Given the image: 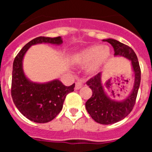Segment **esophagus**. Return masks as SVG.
I'll return each instance as SVG.
<instances>
[{"mask_svg":"<svg viewBox=\"0 0 152 152\" xmlns=\"http://www.w3.org/2000/svg\"><path fill=\"white\" fill-rule=\"evenodd\" d=\"M84 85V80H79L76 82V84H75V90H79L80 88H81Z\"/></svg>","mask_w":152,"mask_h":152,"instance_id":"34e87169","label":"esophagus"}]
</instances>
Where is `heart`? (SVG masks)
<instances>
[{"label":"heart","mask_w":152,"mask_h":152,"mask_svg":"<svg viewBox=\"0 0 152 152\" xmlns=\"http://www.w3.org/2000/svg\"><path fill=\"white\" fill-rule=\"evenodd\" d=\"M110 50L107 45H91L75 55L74 61L79 65H88V71L95 72L108 59Z\"/></svg>","instance_id":"1"}]
</instances>
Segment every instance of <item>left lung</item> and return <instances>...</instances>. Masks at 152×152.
I'll return each instance as SVG.
<instances>
[{
    "label": "left lung",
    "instance_id": "obj_1",
    "mask_svg": "<svg viewBox=\"0 0 152 152\" xmlns=\"http://www.w3.org/2000/svg\"><path fill=\"white\" fill-rule=\"evenodd\" d=\"M110 43L114 49V56H123L130 60L135 73V83L133 90L128 97L123 101L111 100L106 94L101 82V73L87 81V85L92 90L93 94L85 107L92 119L96 123L103 125L113 124L128 116L132 110L136 100L141 82V69L136 54L128 45L113 39H103Z\"/></svg>",
    "mask_w": 152,
    "mask_h": 152
}]
</instances>
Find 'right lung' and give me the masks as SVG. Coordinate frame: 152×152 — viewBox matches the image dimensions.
<instances>
[{"label": "right lung", "mask_w": 152, "mask_h": 152, "mask_svg": "<svg viewBox=\"0 0 152 152\" xmlns=\"http://www.w3.org/2000/svg\"><path fill=\"white\" fill-rule=\"evenodd\" d=\"M61 36L55 38L39 36L23 47L14 58L13 64L11 96L19 111L35 123L51 121L61 112L67 94L74 91L75 84L67 87L58 80L45 84L33 83L28 80L23 70V58L33 45L39 43H62Z\"/></svg>", "instance_id": "add662e5"}]
</instances>
